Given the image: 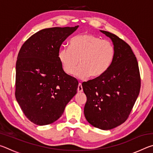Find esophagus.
I'll use <instances>...</instances> for the list:
<instances>
[{"mask_svg":"<svg viewBox=\"0 0 153 153\" xmlns=\"http://www.w3.org/2000/svg\"><path fill=\"white\" fill-rule=\"evenodd\" d=\"M83 91V88L81 83H79L78 87H77V92H82Z\"/></svg>","mask_w":153,"mask_h":153,"instance_id":"1","label":"esophagus"}]
</instances>
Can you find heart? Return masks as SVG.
I'll use <instances>...</instances> for the list:
<instances>
[{"instance_id":"1","label":"heart","mask_w":153,"mask_h":153,"mask_svg":"<svg viewBox=\"0 0 153 153\" xmlns=\"http://www.w3.org/2000/svg\"><path fill=\"white\" fill-rule=\"evenodd\" d=\"M115 54V47L109 41L85 33L72 38L69 48H61L58 57L65 74H73L79 62L80 65L74 71V76L79 79L90 76L97 78L108 70Z\"/></svg>"}]
</instances>
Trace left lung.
Wrapping results in <instances>:
<instances>
[{
	"label": "left lung",
	"instance_id": "left-lung-1",
	"mask_svg": "<svg viewBox=\"0 0 153 153\" xmlns=\"http://www.w3.org/2000/svg\"><path fill=\"white\" fill-rule=\"evenodd\" d=\"M100 31L112 40L115 58L105 74L82 83L87 97L84 111L89 123L108 130L128 119L138 97L140 76L138 61L130 46L113 33Z\"/></svg>",
	"mask_w": 153,
	"mask_h": 153
}]
</instances>
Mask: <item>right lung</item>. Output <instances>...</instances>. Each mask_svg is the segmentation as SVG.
Instances as JSON below:
<instances>
[{"instance_id":"add662e5","label":"right lung","mask_w":153,"mask_h":153,"mask_svg":"<svg viewBox=\"0 0 153 153\" xmlns=\"http://www.w3.org/2000/svg\"><path fill=\"white\" fill-rule=\"evenodd\" d=\"M75 27L46 28L25 41L17 56L15 97L27 118L38 126L55 122L77 93L78 82L63 70L58 54Z\"/></svg>"}]
</instances>
